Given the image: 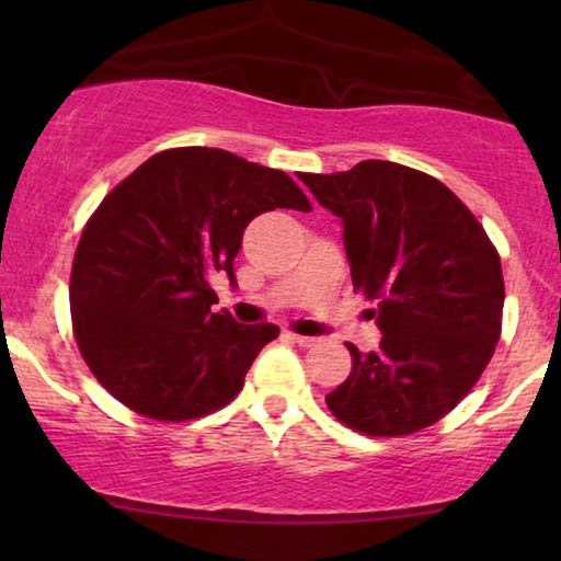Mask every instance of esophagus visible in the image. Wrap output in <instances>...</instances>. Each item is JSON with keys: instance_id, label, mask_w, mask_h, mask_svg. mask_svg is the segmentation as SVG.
<instances>
[{"instance_id": "obj_1", "label": "esophagus", "mask_w": 561, "mask_h": 561, "mask_svg": "<svg viewBox=\"0 0 561 561\" xmlns=\"http://www.w3.org/2000/svg\"><path fill=\"white\" fill-rule=\"evenodd\" d=\"M287 337L293 340V343H298L300 347H311V345H317V343H319L317 337H308V334H295V332H287Z\"/></svg>"}]
</instances>
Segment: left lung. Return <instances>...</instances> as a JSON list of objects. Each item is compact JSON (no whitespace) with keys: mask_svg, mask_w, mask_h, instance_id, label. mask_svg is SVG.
Returning a JSON list of instances; mask_svg holds the SVG:
<instances>
[{"mask_svg":"<svg viewBox=\"0 0 561 561\" xmlns=\"http://www.w3.org/2000/svg\"><path fill=\"white\" fill-rule=\"evenodd\" d=\"M343 221L353 287L369 300L382 343L353 356L327 396L345 427L411 435L448 414L491 362L501 337V259L472 210L446 184L390 160L300 173Z\"/></svg>","mask_w":561,"mask_h":561,"instance_id":"obj_1","label":"left lung"}]
</instances>
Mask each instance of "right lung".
<instances>
[{"instance_id":"right-lung-1","label":"right lung","mask_w":561,"mask_h":561,"mask_svg":"<svg viewBox=\"0 0 561 561\" xmlns=\"http://www.w3.org/2000/svg\"><path fill=\"white\" fill-rule=\"evenodd\" d=\"M274 208L311 203L285 171L216 147L158 152L102 199L70 272L76 343L102 388L160 422L197 420L242 390L279 327L214 313L210 282H234L244 227Z\"/></svg>"}]
</instances>
